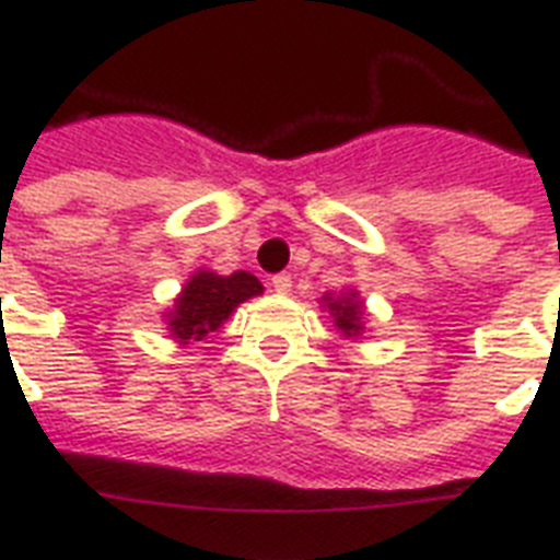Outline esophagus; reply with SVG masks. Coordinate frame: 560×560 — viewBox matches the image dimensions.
I'll return each instance as SVG.
<instances>
[{"label": "esophagus", "instance_id": "obj_1", "mask_svg": "<svg viewBox=\"0 0 560 560\" xmlns=\"http://www.w3.org/2000/svg\"><path fill=\"white\" fill-rule=\"evenodd\" d=\"M290 288H293V279H290V272H279V276H272V290H276V293L288 296Z\"/></svg>", "mask_w": 560, "mask_h": 560}]
</instances>
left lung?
I'll use <instances>...</instances> for the list:
<instances>
[{"label":"left lung","mask_w":560,"mask_h":560,"mask_svg":"<svg viewBox=\"0 0 560 560\" xmlns=\"http://www.w3.org/2000/svg\"><path fill=\"white\" fill-rule=\"evenodd\" d=\"M328 314L334 316V325L340 328L346 337H358L363 334V302L358 299V290H346L340 296H323Z\"/></svg>","instance_id":"obj_1"}]
</instances>
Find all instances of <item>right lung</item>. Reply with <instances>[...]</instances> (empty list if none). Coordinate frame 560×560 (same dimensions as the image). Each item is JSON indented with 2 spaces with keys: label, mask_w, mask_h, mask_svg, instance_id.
Wrapping results in <instances>:
<instances>
[{
  "label": "right lung",
  "mask_w": 560,
  "mask_h": 560,
  "mask_svg": "<svg viewBox=\"0 0 560 560\" xmlns=\"http://www.w3.org/2000/svg\"><path fill=\"white\" fill-rule=\"evenodd\" d=\"M261 281L253 272L237 270L232 276H218L211 270H197L168 311L171 337L183 346L202 340L209 331H218L241 302L261 293Z\"/></svg>",
  "instance_id": "add662e5"
}]
</instances>
